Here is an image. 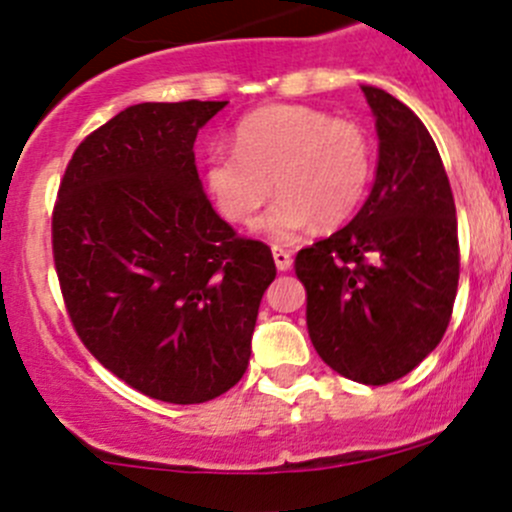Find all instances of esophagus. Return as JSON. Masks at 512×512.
I'll list each match as a JSON object with an SVG mask.
<instances>
[{
    "label": "esophagus",
    "instance_id": "esophagus-1",
    "mask_svg": "<svg viewBox=\"0 0 512 512\" xmlns=\"http://www.w3.org/2000/svg\"><path fill=\"white\" fill-rule=\"evenodd\" d=\"M272 257H275V265L280 272H287L292 267V252L282 250V247H272Z\"/></svg>",
    "mask_w": 512,
    "mask_h": 512
}]
</instances>
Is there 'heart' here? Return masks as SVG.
<instances>
[{
  "instance_id": "obj_1",
  "label": "heart",
  "mask_w": 512,
  "mask_h": 512,
  "mask_svg": "<svg viewBox=\"0 0 512 512\" xmlns=\"http://www.w3.org/2000/svg\"><path fill=\"white\" fill-rule=\"evenodd\" d=\"M374 173V143L354 121L312 106H267L242 118L235 151L213 148L203 180L215 208L230 223H255L262 237L292 242L314 223L327 227L352 218ZM276 185H271V180Z\"/></svg>"
}]
</instances>
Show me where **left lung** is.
<instances>
[{
	"instance_id": "obj_1",
	"label": "left lung",
	"mask_w": 512,
	"mask_h": 512,
	"mask_svg": "<svg viewBox=\"0 0 512 512\" xmlns=\"http://www.w3.org/2000/svg\"><path fill=\"white\" fill-rule=\"evenodd\" d=\"M379 163L366 203L327 240L299 250L307 329L324 364L381 386L416 369L446 334L458 289V223L438 148L409 106L361 86Z\"/></svg>"
}]
</instances>
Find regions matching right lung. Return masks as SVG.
<instances>
[{
    "label": "right lung",
    "instance_id": "right-lung-1",
    "mask_svg": "<svg viewBox=\"0 0 512 512\" xmlns=\"http://www.w3.org/2000/svg\"><path fill=\"white\" fill-rule=\"evenodd\" d=\"M227 101L136 103L66 165L51 242L81 342L111 374L168 404H203L250 364L265 242L237 237L195 168L198 131Z\"/></svg>",
    "mask_w": 512,
    "mask_h": 512
}]
</instances>
